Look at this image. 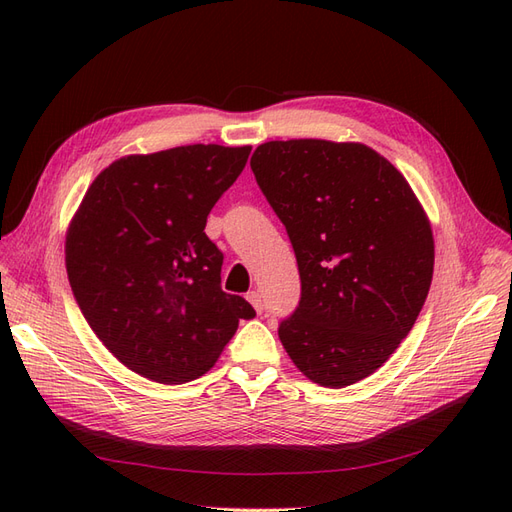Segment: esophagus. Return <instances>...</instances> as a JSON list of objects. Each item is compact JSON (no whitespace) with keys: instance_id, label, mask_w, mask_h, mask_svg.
I'll return each instance as SVG.
<instances>
[{"instance_id":"34e87169","label":"esophagus","mask_w":512,"mask_h":512,"mask_svg":"<svg viewBox=\"0 0 512 512\" xmlns=\"http://www.w3.org/2000/svg\"><path fill=\"white\" fill-rule=\"evenodd\" d=\"M247 301L252 303V307L256 309V312L260 314L262 312V299H260V294L256 292V290H252V292H247Z\"/></svg>"}]
</instances>
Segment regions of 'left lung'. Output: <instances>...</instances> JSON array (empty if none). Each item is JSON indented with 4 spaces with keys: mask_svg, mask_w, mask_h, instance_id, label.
Masks as SVG:
<instances>
[{
    "mask_svg": "<svg viewBox=\"0 0 512 512\" xmlns=\"http://www.w3.org/2000/svg\"><path fill=\"white\" fill-rule=\"evenodd\" d=\"M250 166L299 265L301 301L277 329L292 363L329 389L374 374L433 275L431 226L408 181L367 145L320 138L265 143Z\"/></svg>",
    "mask_w": 512,
    "mask_h": 512,
    "instance_id": "1",
    "label": "left lung"
}]
</instances>
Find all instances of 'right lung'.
<instances>
[{
	"label": "right lung",
	"mask_w": 512,
	"mask_h": 512,
	"mask_svg": "<svg viewBox=\"0 0 512 512\" xmlns=\"http://www.w3.org/2000/svg\"><path fill=\"white\" fill-rule=\"evenodd\" d=\"M252 147L188 145L113 162L94 179L66 237L68 280L91 331L128 369L160 384L196 380L239 320L222 290L224 254L207 215Z\"/></svg>",
	"instance_id": "obj_1"
}]
</instances>
